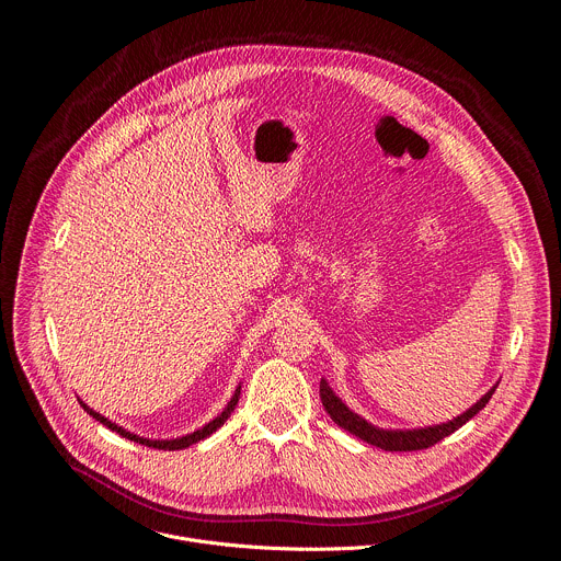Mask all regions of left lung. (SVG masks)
<instances>
[{"label": "left lung", "instance_id": "1", "mask_svg": "<svg viewBox=\"0 0 561 561\" xmlns=\"http://www.w3.org/2000/svg\"><path fill=\"white\" fill-rule=\"evenodd\" d=\"M494 389H496V385L485 396H481V400H477L468 412H463L461 416H456L454 421L421 427V430H382V427H376V425L367 423L363 416H358V414L348 410V407L333 393V389L329 387V382L324 378L320 382V398H322L327 414L333 419V423H337L348 434L358 436L365 443L376 445L385 451H414V449L432 447L438 440H443L445 436L454 434L458 427H463L472 416H477L483 410L488 400L492 398Z\"/></svg>", "mask_w": 561, "mask_h": 561}]
</instances>
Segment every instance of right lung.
Listing matches in <instances>:
<instances>
[{
  "instance_id": "add662e5",
  "label": "right lung",
  "mask_w": 561,
  "mask_h": 561,
  "mask_svg": "<svg viewBox=\"0 0 561 561\" xmlns=\"http://www.w3.org/2000/svg\"><path fill=\"white\" fill-rule=\"evenodd\" d=\"M239 393H241V385L234 389V396H232V398H230V402L226 404V410H224L215 421H210L208 425H203L201 430H196V432H192V434H187V436L170 438V440H149V438L136 436V434H131V432H127V430L118 427L116 423H112V421H110V419H105L103 414L93 412L91 407H89V404H84L82 400H80V404H82V410H84L89 416H93L98 423H103V425H105V427H110L112 432L121 434L123 438H129V440H134V443H140V445H145V447H154V449H185V447H190V445H194V443H198V440H203V438H208L213 432H217V430L228 421V416L234 412V407H237V402H239Z\"/></svg>"
}]
</instances>
